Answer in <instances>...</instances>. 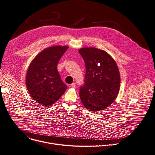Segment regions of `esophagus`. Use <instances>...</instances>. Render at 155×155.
I'll list each match as a JSON object with an SVG mask.
<instances>
[{
	"label": "esophagus",
	"instance_id": "1",
	"mask_svg": "<svg viewBox=\"0 0 155 155\" xmlns=\"http://www.w3.org/2000/svg\"><path fill=\"white\" fill-rule=\"evenodd\" d=\"M75 83H72V84H71V85H70V86H71L72 88H75Z\"/></svg>",
	"mask_w": 155,
	"mask_h": 155
}]
</instances>
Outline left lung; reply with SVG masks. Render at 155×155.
I'll use <instances>...</instances> for the list:
<instances>
[{
  "label": "left lung",
  "instance_id": "8db88e82",
  "mask_svg": "<svg viewBox=\"0 0 155 155\" xmlns=\"http://www.w3.org/2000/svg\"><path fill=\"white\" fill-rule=\"evenodd\" d=\"M85 64L84 84L80 88L81 101L88 110L104 109L114 101L120 87L117 65L106 51L94 48L78 51Z\"/></svg>",
  "mask_w": 155,
  "mask_h": 155
}]
</instances>
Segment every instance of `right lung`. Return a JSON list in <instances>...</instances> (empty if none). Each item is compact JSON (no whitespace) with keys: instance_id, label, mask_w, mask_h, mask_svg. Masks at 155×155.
Returning <instances> with one entry per match:
<instances>
[{"instance_id":"add662e5","label":"right lung","mask_w":155,"mask_h":155,"mask_svg":"<svg viewBox=\"0 0 155 155\" xmlns=\"http://www.w3.org/2000/svg\"><path fill=\"white\" fill-rule=\"evenodd\" d=\"M68 46H52L41 51L30 64L26 77L27 90L39 104L48 106L58 101L67 89L58 64Z\"/></svg>"}]
</instances>
